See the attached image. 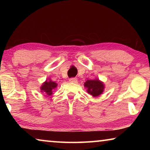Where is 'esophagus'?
Masks as SVG:
<instances>
[{
	"mask_svg": "<svg viewBox=\"0 0 150 150\" xmlns=\"http://www.w3.org/2000/svg\"><path fill=\"white\" fill-rule=\"evenodd\" d=\"M69 82L71 83H77V78H75V77H72V78H70L69 79Z\"/></svg>",
	"mask_w": 150,
	"mask_h": 150,
	"instance_id": "1",
	"label": "esophagus"
}]
</instances>
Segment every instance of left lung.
Returning <instances> with one entry per match:
<instances>
[{
	"label": "left lung",
	"instance_id": "1",
	"mask_svg": "<svg viewBox=\"0 0 150 150\" xmlns=\"http://www.w3.org/2000/svg\"><path fill=\"white\" fill-rule=\"evenodd\" d=\"M84 86L87 88V92L93 96H97L102 94L104 90V85L99 80H87Z\"/></svg>",
	"mask_w": 150,
	"mask_h": 150
}]
</instances>
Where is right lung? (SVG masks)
<instances>
[{
    "label": "right lung",
    "mask_w": 150,
    "mask_h": 150,
    "mask_svg": "<svg viewBox=\"0 0 150 150\" xmlns=\"http://www.w3.org/2000/svg\"><path fill=\"white\" fill-rule=\"evenodd\" d=\"M57 83L53 82L52 81H46L42 85L41 87L42 92H45L47 95H51L52 94V90L57 87Z\"/></svg>",
    "instance_id": "obj_1"
}]
</instances>
